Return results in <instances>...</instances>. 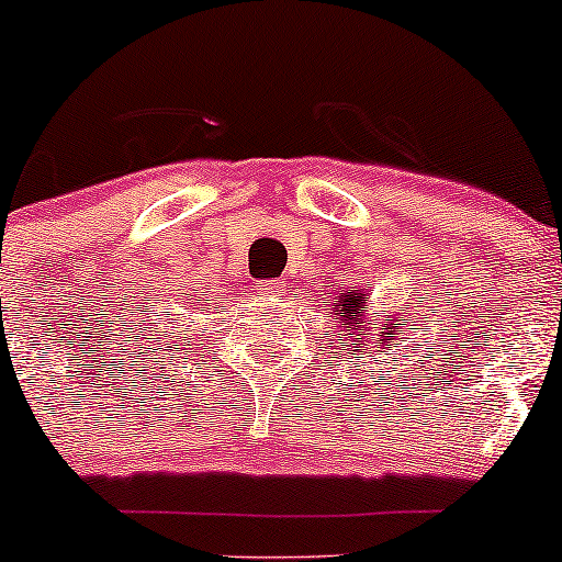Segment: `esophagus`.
Wrapping results in <instances>:
<instances>
[{"label": "esophagus", "mask_w": 562, "mask_h": 562, "mask_svg": "<svg viewBox=\"0 0 562 562\" xmlns=\"http://www.w3.org/2000/svg\"><path fill=\"white\" fill-rule=\"evenodd\" d=\"M256 293L261 295V299H267V301H274L277 295L282 293V285L277 280H258L256 282Z\"/></svg>", "instance_id": "1"}]
</instances>
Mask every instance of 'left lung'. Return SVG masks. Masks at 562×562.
<instances>
[{
    "label": "left lung",
    "mask_w": 562,
    "mask_h": 562,
    "mask_svg": "<svg viewBox=\"0 0 562 562\" xmlns=\"http://www.w3.org/2000/svg\"><path fill=\"white\" fill-rule=\"evenodd\" d=\"M323 304L330 310L336 341L347 355V362L355 366V371H360L368 360H375L381 349H392L397 330L405 328V310H400L397 314L375 312V319H381V323L373 330L375 323L373 312L368 310L366 288H357V291L336 288V293H330Z\"/></svg>",
    "instance_id": "8db88e82"
}]
</instances>
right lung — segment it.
Masks as SVG:
<instances>
[{"label":"right lung","mask_w":562,"mask_h":562,"mask_svg":"<svg viewBox=\"0 0 562 562\" xmlns=\"http://www.w3.org/2000/svg\"><path fill=\"white\" fill-rule=\"evenodd\" d=\"M162 336H168V338H170V341H172V338H176V336H170V333H168V330H165V333H162ZM181 336H183V338H181V341H187V333H181ZM162 347H165V344H162ZM162 347H157V355H162V351H165ZM176 347H178V341H172V349H176ZM159 360H165V357H157V362H159Z\"/></svg>","instance_id":"add662e5"}]
</instances>
